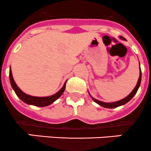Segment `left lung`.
Wrapping results in <instances>:
<instances>
[{
    "instance_id": "obj_1",
    "label": "left lung",
    "mask_w": 151,
    "mask_h": 151,
    "mask_svg": "<svg viewBox=\"0 0 151 151\" xmlns=\"http://www.w3.org/2000/svg\"><path fill=\"white\" fill-rule=\"evenodd\" d=\"M120 38L121 39V40H125V38L123 37H120ZM141 79H142V72H141V68H140V64H139V79H138V81H137V85H136V86L134 87V89H133L132 92H131V93L129 94V95H128V96L126 97L125 98H123V99L120 100V101H116V102H112V103H106V102H103V101H98V100L95 99V98H92V96H91V95L89 94V96L92 98V99L94 101H95L96 104H98V105L104 107V108H108V109H113V108H117V107L118 106H123L124 105V104H127V103L129 101H131V99H132L133 97L134 96V95H136V93H137V90H138L139 87L140 86V83H141Z\"/></svg>"
}]
</instances>
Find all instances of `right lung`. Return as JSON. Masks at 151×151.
<instances>
[{
	"instance_id": "1",
	"label": "right lung",
	"mask_w": 151,
	"mask_h": 151,
	"mask_svg": "<svg viewBox=\"0 0 151 151\" xmlns=\"http://www.w3.org/2000/svg\"><path fill=\"white\" fill-rule=\"evenodd\" d=\"M9 80L10 83H11L12 87L14 89V92L16 93V95H17L19 98H20L21 101H23V102L25 104H28V105H33L36 106H40V107H43V106H47L50 105L51 104H53L54 101H56V100L59 99L61 97V95L63 94L64 91L65 89V86H66V83L67 81H65V83H64L63 86L61 88V89L59 91H58L56 93H55L54 95H52L50 96H47V97H36V96H31V95H27L25 92H23L20 88L17 86V85L16 84L15 81H14V78H13L11 68L9 69Z\"/></svg>"
}]
</instances>
